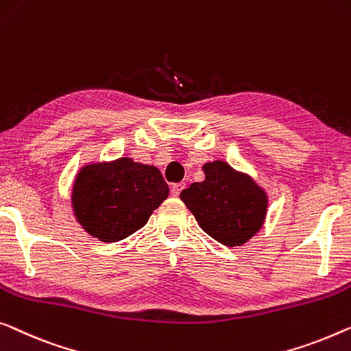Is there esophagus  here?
<instances>
[{"mask_svg": "<svg viewBox=\"0 0 351 351\" xmlns=\"http://www.w3.org/2000/svg\"><path fill=\"white\" fill-rule=\"evenodd\" d=\"M185 188V184L184 182H180V184H174L171 186V193H172V196H179L180 195V191L184 190Z\"/></svg>", "mask_w": 351, "mask_h": 351, "instance_id": "1", "label": "esophagus"}]
</instances>
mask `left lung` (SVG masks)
<instances>
[{"label":"left lung","mask_w":351,"mask_h":351,"mask_svg":"<svg viewBox=\"0 0 351 351\" xmlns=\"http://www.w3.org/2000/svg\"><path fill=\"white\" fill-rule=\"evenodd\" d=\"M202 171L206 180L185 188L180 199L210 237L228 247L242 245L263 225L266 193L225 161L207 163Z\"/></svg>","instance_id":"obj_1"}]
</instances>
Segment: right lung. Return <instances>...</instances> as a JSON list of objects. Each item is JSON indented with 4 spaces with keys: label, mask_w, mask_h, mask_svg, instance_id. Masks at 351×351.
I'll return each instance as SVG.
<instances>
[{
    "label": "right lung",
    "mask_w": 351,
    "mask_h": 351,
    "mask_svg": "<svg viewBox=\"0 0 351 351\" xmlns=\"http://www.w3.org/2000/svg\"><path fill=\"white\" fill-rule=\"evenodd\" d=\"M169 186L155 166L120 158L87 166L73 188V207L88 234L119 242L145 226Z\"/></svg>",
    "instance_id": "obj_1"
}]
</instances>
